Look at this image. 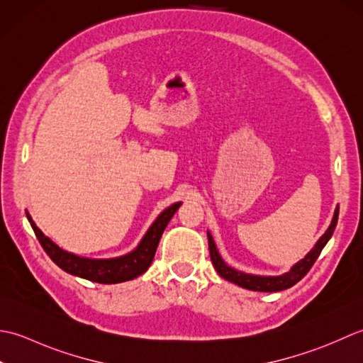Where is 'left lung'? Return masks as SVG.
<instances>
[{
	"label": "left lung",
	"instance_id": "left-lung-1",
	"mask_svg": "<svg viewBox=\"0 0 363 363\" xmlns=\"http://www.w3.org/2000/svg\"><path fill=\"white\" fill-rule=\"evenodd\" d=\"M337 220H338V208L335 210L334 219H332V223L326 230V233H324L321 238L318 240V242L315 244V247L310 250V252L306 255V258H302L299 263H296L291 268V271L286 272V274H284V276H277V277L250 276V274H246V272H241V271H236V269L230 268V266H227L223 258H220L218 249H216V244H214L211 235L208 233V249H210V257H211L213 266L216 268L218 274L220 277H224L225 280H228V282H233V284L240 285L242 288H247V290H252V291H282V290H286V288H290L294 284H298L299 280L310 271V268H312L313 263L316 262V258L320 257L323 247L326 246V242L329 241L332 233H334Z\"/></svg>",
	"mask_w": 363,
	"mask_h": 363
}]
</instances>
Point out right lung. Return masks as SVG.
<instances>
[{"instance_id":"1","label":"right lung","mask_w":363,"mask_h":363,"mask_svg":"<svg viewBox=\"0 0 363 363\" xmlns=\"http://www.w3.org/2000/svg\"><path fill=\"white\" fill-rule=\"evenodd\" d=\"M180 205V202L174 203L172 206H169V208L162 211L133 252L123 257L109 258V260H92V258H83L70 252H65V250L56 246L48 236L43 235L37 228L29 214H26V216L29 223H31V227L37 240L40 242V246L59 268L69 272V274L92 280V282L97 284H119L125 282V280L135 279L149 269L155 252H157L161 235Z\"/></svg>"}]
</instances>
